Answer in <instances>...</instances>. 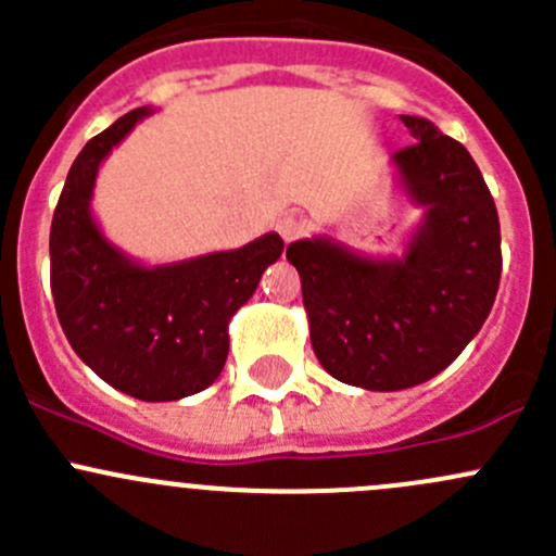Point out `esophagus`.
<instances>
[{
	"label": "esophagus",
	"instance_id": "obj_1",
	"mask_svg": "<svg viewBox=\"0 0 556 556\" xmlns=\"http://www.w3.org/2000/svg\"><path fill=\"white\" fill-rule=\"evenodd\" d=\"M277 231L285 242H293V239H299L301 231H304V223H301L295 215H285L277 220Z\"/></svg>",
	"mask_w": 556,
	"mask_h": 556
}]
</instances>
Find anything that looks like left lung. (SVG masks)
<instances>
[{
    "mask_svg": "<svg viewBox=\"0 0 556 556\" xmlns=\"http://www.w3.org/2000/svg\"><path fill=\"white\" fill-rule=\"evenodd\" d=\"M392 155L425 217L403 257L371 261L325 237L288 247L309 336L325 371L363 390H406L446 366L479 333L501 285V223L479 166L425 117Z\"/></svg>",
    "mask_w": 556,
    "mask_h": 556,
    "instance_id": "obj_1",
    "label": "left lung"
}]
</instances>
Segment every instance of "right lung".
<instances>
[{
	"label": "right lung",
	"mask_w": 556,
	"mask_h": 556,
	"mask_svg": "<svg viewBox=\"0 0 556 556\" xmlns=\"http://www.w3.org/2000/svg\"><path fill=\"white\" fill-rule=\"evenodd\" d=\"M137 106L83 148L50 226V290L72 350L97 377L139 401L206 390L228 357V323L282 255L279 233L228 252L139 266L112 247L91 215L99 164L150 115Z\"/></svg>",
	"instance_id": "obj_1"
}]
</instances>
